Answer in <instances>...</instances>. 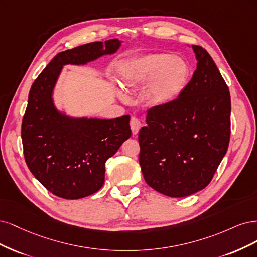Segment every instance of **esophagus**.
<instances>
[{"mask_svg":"<svg viewBox=\"0 0 257 257\" xmlns=\"http://www.w3.org/2000/svg\"><path fill=\"white\" fill-rule=\"evenodd\" d=\"M130 128L132 131V135H137L140 128H141V121L137 117H131L130 119Z\"/></svg>","mask_w":257,"mask_h":257,"instance_id":"obj_1","label":"esophagus"}]
</instances>
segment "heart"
Returning <instances> with one entry per match:
<instances>
[{
    "label": "heart",
    "instance_id": "1",
    "mask_svg": "<svg viewBox=\"0 0 257 257\" xmlns=\"http://www.w3.org/2000/svg\"><path fill=\"white\" fill-rule=\"evenodd\" d=\"M190 78L188 63L178 56L153 53L141 56L123 70L121 80L128 89H138L145 85V97L154 105H168L183 94ZM126 100V95L119 93Z\"/></svg>",
    "mask_w": 257,
    "mask_h": 257
}]
</instances>
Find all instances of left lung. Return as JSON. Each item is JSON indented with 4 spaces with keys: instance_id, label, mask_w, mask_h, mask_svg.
Here are the masks:
<instances>
[{
    "instance_id": "8db88e82",
    "label": "left lung",
    "mask_w": 257,
    "mask_h": 257,
    "mask_svg": "<svg viewBox=\"0 0 257 257\" xmlns=\"http://www.w3.org/2000/svg\"><path fill=\"white\" fill-rule=\"evenodd\" d=\"M196 69L185 90L168 105L147 111L140 129L139 161L156 191L184 197L208 186L230 137V95L205 49L192 45Z\"/></svg>"
}]
</instances>
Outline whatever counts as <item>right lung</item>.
I'll return each instance as SVG.
<instances>
[{"label": "right lung", "mask_w": 257, "mask_h": 257, "mask_svg": "<svg viewBox=\"0 0 257 257\" xmlns=\"http://www.w3.org/2000/svg\"><path fill=\"white\" fill-rule=\"evenodd\" d=\"M122 41H96L56 54L34 81L22 120L28 168L48 191L66 200L94 194L104 184L105 161L131 136L130 116L72 117L57 110L53 92L65 65H86L111 55Z\"/></svg>", "instance_id": "right-lung-1"}]
</instances>
